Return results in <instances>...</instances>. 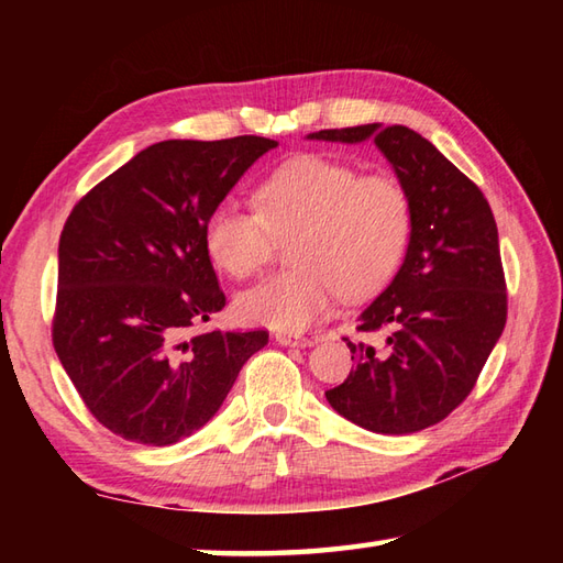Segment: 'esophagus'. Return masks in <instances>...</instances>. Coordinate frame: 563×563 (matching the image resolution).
I'll use <instances>...</instances> for the list:
<instances>
[{
  "mask_svg": "<svg viewBox=\"0 0 563 563\" xmlns=\"http://www.w3.org/2000/svg\"><path fill=\"white\" fill-rule=\"evenodd\" d=\"M275 343H278V345H292V349H307V345H314L312 339L297 336V333H285V331L275 333Z\"/></svg>",
  "mask_w": 563,
  "mask_h": 563,
  "instance_id": "1",
  "label": "esophagus"
}]
</instances>
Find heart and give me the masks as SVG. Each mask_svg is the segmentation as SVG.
<instances>
[{"label": "heart", "instance_id": "obj_1", "mask_svg": "<svg viewBox=\"0 0 563 563\" xmlns=\"http://www.w3.org/2000/svg\"><path fill=\"white\" fill-rule=\"evenodd\" d=\"M256 210L220 200L202 227L214 266L244 280L289 239L290 271L236 297L246 324L297 333L327 319L339 295L363 300L385 288L411 242V196L389 174L302 154L273 169L254 190Z\"/></svg>", "mask_w": 563, "mask_h": 563}]
</instances>
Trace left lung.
I'll return each mask as SVG.
<instances>
[{
    "instance_id": "1",
    "label": "left lung",
    "mask_w": 563,
    "mask_h": 563,
    "mask_svg": "<svg viewBox=\"0 0 563 563\" xmlns=\"http://www.w3.org/2000/svg\"><path fill=\"white\" fill-rule=\"evenodd\" d=\"M367 137L409 190L413 230L399 273L357 319V331L385 341L343 339L355 367L327 399L355 426L406 435L470 397L506 327V275L488 200L426 137L379 123L309 135L349 145Z\"/></svg>"
}]
</instances>
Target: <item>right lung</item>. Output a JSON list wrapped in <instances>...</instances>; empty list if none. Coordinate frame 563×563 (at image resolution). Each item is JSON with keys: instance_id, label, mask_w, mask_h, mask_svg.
Returning a JSON list of instances; mask_svg holds the SVG:
<instances>
[{"instance_id": "1", "label": "right lung", "mask_w": 563, "mask_h": 563, "mask_svg": "<svg viewBox=\"0 0 563 563\" xmlns=\"http://www.w3.org/2000/svg\"><path fill=\"white\" fill-rule=\"evenodd\" d=\"M278 142L164 140L69 212L57 249L53 345L91 416L142 445H174L218 413L268 331L196 329L224 307L202 227Z\"/></svg>"}]
</instances>
